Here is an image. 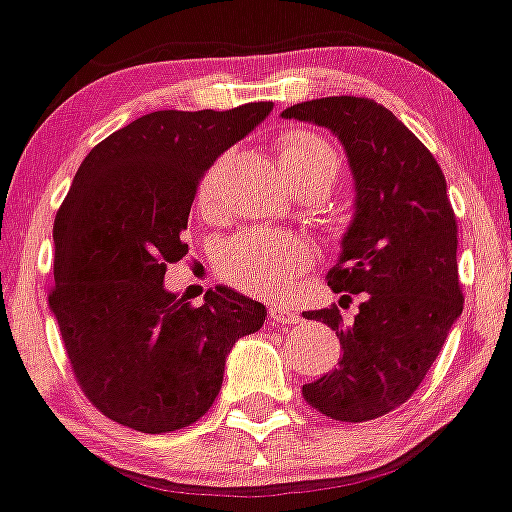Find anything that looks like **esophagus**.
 <instances>
[{
	"instance_id": "obj_1",
	"label": "esophagus",
	"mask_w": 512,
	"mask_h": 512,
	"mask_svg": "<svg viewBox=\"0 0 512 512\" xmlns=\"http://www.w3.org/2000/svg\"><path fill=\"white\" fill-rule=\"evenodd\" d=\"M269 319L274 321V324H299L301 316L296 314L294 309H289V306L271 304L269 306Z\"/></svg>"
}]
</instances>
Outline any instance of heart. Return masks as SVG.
Returning <instances> with one entry per match:
<instances>
[{
    "label": "heart",
    "mask_w": 512,
    "mask_h": 512,
    "mask_svg": "<svg viewBox=\"0 0 512 512\" xmlns=\"http://www.w3.org/2000/svg\"><path fill=\"white\" fill-rule=\"evenodd\" d=\"M284 173L301 186H319L324 191L339 178V155L319 133L294 128L281 133L276 143ZM203 216L216 218L221 213L218 196V163L203 175L196 196ZM314 264V246L309 238L271 228H248L226 241L218 251V271L226 281L264 299H279L294 289L296 279Z\"/></svg>",
    "instance_id": "obj_1"
}]
</instances>
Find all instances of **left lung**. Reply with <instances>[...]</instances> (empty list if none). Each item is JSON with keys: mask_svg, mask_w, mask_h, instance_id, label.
Wrapping results in <instances>:
<instances>
[{"mask_svg": "<svg viewBox=\"0 0 512 512\" xmlns=\"http://www.w3.org/2000/svg\"><path fill=\"white\" fill-rule=\"evenodd\" d=\"M281 115L332 130L347 150L357 191L326 281L344 301L359 294L362 304L352 324L337 306L304 311L332 326L344 354L301 394L332 420H377L417 392L462 314L457 221L445 175L415 133L367 97H321Z\"/></svg>", "mask_w": 512, "mask_h": 512, "instance_id": "8db88e82", "label": "left lung"}]
</instances>
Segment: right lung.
<instances>
[{
    "instance_id": "1",
    "label": "right lung",
    "mask_w": 512,
    "mask_h": 512,
    "mask_svg": "<svg viewBox=\"0 0 512 512\" xmlns=\"http://www.w3.org/2000/svg\"><path fill=\"white\" fill-rule=\"evenodd\" d=\"M271 107L158 110L107 135L77 168L52 231L50 309L77 384L118 425L160 435L201 420L233 344L264 326L266 306L228 286L191 306L163 279L188 253L180 233L203 173Z\"/></svg>"
}]
</instances>
